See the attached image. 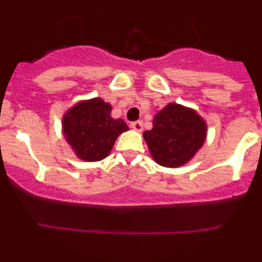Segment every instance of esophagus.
<instances>
[{
    "mask_svg": "<svg viewBox=\"0 0 262 262\" xmlns=\"http://www.w3.org/2000/svg\"><path fill=\"white\" fill-rule=\"evenodd\" d=\"M131 127H133V129L138 131V133H142V131H143V122H142V120H136V122H133V123H131Z\"/></svg>",
    "mask_w": 262,
    "mask_h": 262,
    "instance_id": "obj_1",
    "label": "esophagus"
}]
</instances>
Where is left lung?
I'll list each match as a JSON object with an SVG mask.
<instances>
[{"label": "left lung", "instance_id": "8db88e82", "mask_svg": "<svg viewBox=\"0 0 262 262\" xmlns=\"http://www.w3.org/2000/svg\"><path fill=\"white\" fill-rule=\"evenodd\" d=\"M152 129L143 138L152 159L165 168H178L189 163L205 144L207 123L194 108L168 103L157 111Z\"/></svg>", "mask_w": 262, "mask_h": 262}]
</instances>
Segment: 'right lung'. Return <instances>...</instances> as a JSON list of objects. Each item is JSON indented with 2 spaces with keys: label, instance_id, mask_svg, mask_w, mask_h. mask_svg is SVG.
<instances>
[{
  "label": "right lung",
  "instance_id": "right-lung-1",
  "mask_svg": "<svg viewBox=\"0 0 262 262\" xmlns=\"http://www.w3.org/2000/svg\"><path fill=\"white\" fill-rule=\"evenodd\" d=\"M128 129L123 119L111 117V105L99 97L76 102L61 120L66 142L76 157L86 163L107 157L118 136Z\"/></svg>",
  "mask_w": 262,
  "mask_h": 262
}]
</instances>
